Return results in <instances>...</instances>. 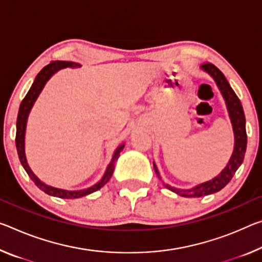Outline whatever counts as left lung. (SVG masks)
<instances>
[{"mask_svg":"<svg viewBox=\"0 0 262 262\" xmlns=\"http://www.w3.org/2000/svg\"><path fill=\"white\" fill-rule=\"evenodd\" d=\"M202 69L205 70V71L214 79L219 90H221L224 99H225L231 121L232 124H233L235 143L233 154H232L231 160L227 163L226 168L224 169L217 177H214L213 180L206 182V183L199 184L196 188L190 190H180L172 188V186H170L168 184H164L167 189L171 190L172 192H176L177 194H181V196L184 197H202L206 196V194L218 192L219 190H222L224 186L227 185L228 182L232 180V177H233L236 170H238V168L242 165L247 146L246 119H245V113L239 98L236 97L234 91L232 90V87L226 80L225 76H224L218 68H215V66L211 63H205L202 65ZM154 169H155L157 177L161 180L159 170H157L155 164H154Z\"/></svg>","mask_w":262,"mask_h":262,"instance_id":"8db88e82","label":"left lung"}]
</instances>
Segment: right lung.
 Wrapping results in <instances>:
<instances>
[{"label": "right lung", "mask_w": 262, "mask_h": 262, "mask_svg": "<svg viewBox=\"0 0 262 262\" xmlns=\"http://www.w3.org/2000/svg\"><path fill=\"white\" fill-rule=\"evenodd\" d=\"M76 66H80L77 63H72V61H61V60H57V61H51L49 65L45 66L39 71V73L37 74V77L35 79L34 84L30 87L29 92L27 93L26 97L20 102L19 106V111H18V115H17V123H16V148H17V154L20 161V164L23 165L24 170H26L29 177L31 178L32 182L38 186V188L44 191L45 193L50 194V196H55V197H59V198H79L82 196H86V194H90L94 192V191H98L99 189H101L103 185H105L107 182L110 181V178L113 175L114 171V164L116 160L119 159L120 152L123 149V144L120 146L118 149H116L113 159H112V162L107 168L105 175H103L102 180L93 186H91L89 189L85 190H79V191H66V190H60V189H56L52 188V186H49L47 184H44L43 182H40L38 178H37L34 172L31 171V169L29 168L28 162L26 159V152H24V136H26V126H27V120H28V115L30 113V110L34 102L36 101L37 97H38L40 91L43 90V87L45 85L50 77L52 76L53 73L57 72L58 70L63 69V68H76Z\"/></svg>", "instance_id": "add662e5"}]
</instances>
